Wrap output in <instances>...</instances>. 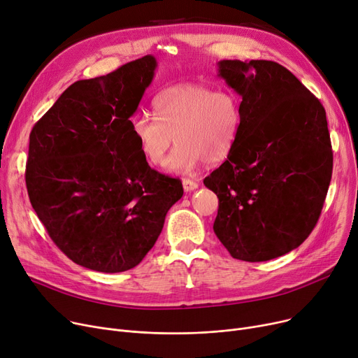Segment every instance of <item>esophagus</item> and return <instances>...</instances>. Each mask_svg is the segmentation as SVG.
Instances as JSON below:
<instances>
[{"label": "esophagus", "mask_w": 358, "mask_h": 358, "mask_svg": "<svg viewBox=\"0 0 358 358\" xmlns=\"http://www.w3.org/2000/svg\"><path fill=\"white\" fill-rule=\"evenodd\" d=\"M182 187H184V192H193L199 187V182L193 181L190 178H184L182 180Z\"/></svg>", "instance_id": "1"}]
</instances>
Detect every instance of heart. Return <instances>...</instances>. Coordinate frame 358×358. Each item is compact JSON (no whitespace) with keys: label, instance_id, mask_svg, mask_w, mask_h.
I'll return each instance as SVG.
<instances>
[{"label":"heart","instance_id":"heart-1","mask_svg":"<svg viewBox=\"0 0 358 358\" xmlns=\"http://www.w3.org/2000/svg\"><path fill=\"white\" fill-rule=\"evenodd\" d=\"M155 119L135 116L130 134L142 157L161 166L174 138L178 143L166 164L171 173H190L203 161H223L236 145L241 126V101L229 90L184 83L166 87L152 101Z\"/></svg>","mask_w":358,"mask_h":358}]
</instances>
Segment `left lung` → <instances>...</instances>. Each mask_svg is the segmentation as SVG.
Returning <instances> with one entry per match:
<instances>
[{
  "label": "left lung",
  "instance_id": "left-lung-1",
  "mask_svg": "<svg viewBox=\"0 0 358 358\" xmlns=\"http://www.w3.org/2000/svg\"><path fill=\"white\" fill-rule=\"evenodd\" d=\"M217 75L239 94L242 126L203 181L219 199L213 231L234 258L268 261L297 248L321 215L332 176L327 113L277 62L223 59Z\"/></svg>",
  "mask_w": 358,
  "mask_h": 358
}]
</instances>
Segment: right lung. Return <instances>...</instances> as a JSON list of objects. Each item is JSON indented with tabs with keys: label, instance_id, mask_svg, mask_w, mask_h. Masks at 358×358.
Returning a JSON list of instances; mask_svg holds the SVG:
<instances>
[{
	"label": "right lung",
	"instance_id": "1",
	"mask_svg": "<svg viewBox=\"0 0 358 358\" xmlns=\"http://www.w3.org/2000/svg\"><path fill=\"white\" fill-rule=\"evenodd\" d=\"M157 59L146 55L69 85L30 134L26 185L58 248L100 273L136 267L182 185L150 168L130 134Z\"/></svg>",
	"mask_w": 358,
	"mask_h": 358
}]
</instances>
